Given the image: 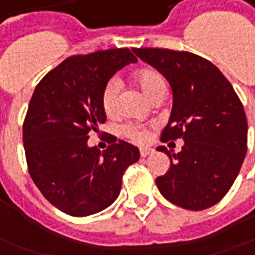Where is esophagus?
<instances>
[{
	"label": "esophagus",
	"instance_id": "esophagus-1",
	"mask_svg": "<svg viewBox=\"0 0 255 255\" xmlns=\"http://www.w3.org/2000/svg\"><path fill=\"white\" fill-rule=\"evenodd\" d=\"M154 150L152 148H140V157H148L150 154H152Z\"/></svg>",
	"mask_w": 255,
	"mask_h": 255
}]
</instances>
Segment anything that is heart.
<instances>
[{
    "label": "heart",
    "mask_w": 255,
    "mask_h": 255,
    "mask_svg": "<svg viewBox=\"0 0 255 255\" xmlns=\"http://www.w3.org/2000/svg\"><path fill=\"white\" fill-rule=\"evenodd\" d=\"M133 77H134V82L137 83L138 87L144 93L145 97L148 98L152 97L159 89L165 87L162 76L155 69H151V68L140 69L134 73ZM119 90H121L119 82L117 79H111L110 82H107L104 89L101 91V107L108 117L117 112ZM122 133L126 137H129L136 143H145L148 140V131L137 125H125L122 128Z\"/></svg>",
    "instance_id": "1"
}]
</instances>
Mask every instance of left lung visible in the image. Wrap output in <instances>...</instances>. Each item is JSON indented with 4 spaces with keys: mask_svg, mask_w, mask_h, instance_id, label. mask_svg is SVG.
Listing matches in <instances>:
<instances>
[{
    "mask_svg": "<svg viewBox=\"0 0 255 255\" xmlns=\"http://www.w3.org/2000/svg\"><path fill=\"white\" fill-rule=\"evenodd\" d=\"M141 61L169 82L173 105L162 141L183 138L169 171L155 179L168 201L201 211L219 203L238 178L247 152L245 108L222 72L187 51L134 48Z\"/></svg>",
    "mask_w": 255,
    "mask_h": 255,
    "instance_id": "8db88e82",
    "label": "left lung"
}]
</instances>
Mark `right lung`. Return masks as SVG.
<instances>
[{
  "label": "right lung",
  "instance_id": "1",
  "mask_svg": "<svg viewBox=\"0 0 255 255\" xmlns=\"http://www.w3.org/2000/svg\"><path fill=\"white\" fill-rule=\"evenodd\" d=\"M134 62L129 48L73 55L34 89L23 124L29 173L44 197L68 215L87 217L110 207L126 168L140 158L137 147L114 136L104 151L87 144L89 133L107 121L104 86Z\"/></svg>",
  "mask_w": 255,
  "mask_h": 255
}]
</instances>
